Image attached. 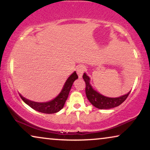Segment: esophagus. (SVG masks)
<instances>
[{"label": "esophagus", "mask_w": 150, "mask_h": 150, "mask_svg": "<svg viewBox=\"0 0 150 150\" xmlns=\"http://www.w3.org/2000/svg\"><path fill=\"white\" fill-rule=\"evenodd\" d=\"M85 67L84 65H79L76 68V73L79 78H82L84 72L85 71Z\"/></svg>", "instance_id": "esophagus-1"}]
</instances>
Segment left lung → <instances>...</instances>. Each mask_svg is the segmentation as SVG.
<instances>
[{"instance_id":"obj_1","label":"left lung","mask_w":150,"mask_h":150,"mask_svg":"<svg viewBox=\"0 0 150 150\" xmlns=\"http://www.w3.org/2000/svg\"><path fill=\"white\" fill-rule=\"evenodd\" d=\"M83 78L85 82V93L87 99L95 107L99 109H108L120 106L126 100L130 93V91L126 95L118 98L106 97L93 89L90 84L89 77L85 73H84Z\"/></svg>"}]
</instances>
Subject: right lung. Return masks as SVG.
Segmentation results:
<instances>
[{
    "label": "right lung",
    "instance_id": "right-lung-1",
    "mask_svg": "<svg viewBox=\"0 0 150 150\" xmlns=\"http://www.w3.org/2000/svg\"><path fill=\"white\" fill-rule=\"evenodd\" d=\"M78 76L77 74L74 71L73 74L69 76L68 79H67L66 82L64 84L62 90L60 92V93L54 99L50 100L49 102H36L31 101L26 98H24L23 96H20V98L22 100L25 102L26 104H28L30 107L33 108L34 110L39 111L40 112L46 114H52L55 112H59L61 110L64 106L65 102L68 97L69 91H70L71 86L73 85V83L76 79H77Z\"/></svg>",
    "mask_w": 150,
    "mask_h": 150
}]
</instances>
